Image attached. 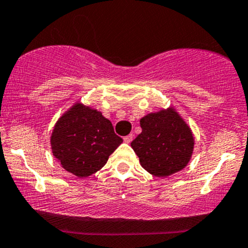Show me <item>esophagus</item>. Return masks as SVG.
Listing matches in <instances>:
<instances>
[{
	"instance_id": "34e87169",
	"label": "esophagus",
	"mask_w": 248,
	"mask_h": 248,
	"mask_svg": "<svg viewBox=\"0 0 248 248\" xmlns=\"http://www.w3.org/2000/svg\"><path fill=\"white\" fill-rule=\"evenodd\" d=\"M133 137H134V135L133 134H129V135H127V136H124V142H126L127 144H129L131 140H133Z\"/></svg>"
}]
</instances>
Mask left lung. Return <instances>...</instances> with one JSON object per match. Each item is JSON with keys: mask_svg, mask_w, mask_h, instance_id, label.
<instances>
[{"mask_svg": "<svg viewBox=\"0 0 248 248\" xmlns=\"http://www.w3.org/2000/svg\"><path fill=\"white\" fill-rule=\"evenodd\" d=\"M140 122L142 133L130 145L146 171L166 177L186 167L192 155L194 139L174 108L150 113Z\"/></svg>", "mask_w": 248, "mask_h": 248, "instance_id": "1", "label": "left lung"}]
</instances>
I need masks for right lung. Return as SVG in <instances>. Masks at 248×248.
<instances>
[{"label": "right lung", "mask_w": 248, "mask_h": 248, "mask_svg": "<svg viewBox=\"0 0 248 248\" xmlns=\"http://www.w3.org/2000/svg\"><path fill=\"white\" fill-rule=\"evenodd\" d=\"M50 142L65 170L87 177L104 167L122 139L101 112L77 103L58 119Z\"/></svg>", "instance_id": "obj_1"}]
</instances>
